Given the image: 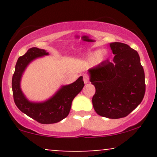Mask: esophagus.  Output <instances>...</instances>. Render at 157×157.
Masks as SVG:
<instances>
[{"label": "esophagus", "instance_id": "obj_1", "mask_svg": "<svg viewBox=\"0 0 157 157\" xmlns=\"http://www.w3.org/2000/svg\"><path fill=\"white\" fill-rule=\"evenodd\" d=\"M82 77H83V81H84L85 83H88V82H89L90 77H89V74H87V73L83 74V75H82Z\"/></svg>", "mask_w": 157, "mask_h": 157}]
</instances>
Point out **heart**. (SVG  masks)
Returning <instances> with one entry per match:
<instances>
[{
    "mask_svg": "<svg viewBox=\"0 0 157 157\" xmlns=\"http://www.w3.org/2000/svg\"><path fill=\"white\" fill-rule=\"evenodd\" d=\"M104 57H105L104 52H97L94 53L92 56H91V60L95 61L96 63H100L104 59Z\"/></svg>",
    "mask_w": 157,
    "mask_h": 157,
    "instance_id": "1",
    "label": "heart"
}]
</instances>
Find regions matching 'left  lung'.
<instances>
[{
    "label": "left lung",
    "mask_w": 157,
    "mask_h": 157,
    "mask_svg": "<svg viewBox=\"0 0 157 157\" xmlns=\"http://www.w3.org/2000/svg\"><path fill=\"white\" fill-rule=\"evenodd\" d=\"M113 62L103 61L89 70L95 86L92 103L100 116L119 119L128 116L143 100L145 72L139 54L128 45L110 44Z\"/></svg>",
    "instance_id": "obj_1"
}]
</instances>
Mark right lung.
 Listing matches in <instances>:
<instances>
[{
    "mask_svg": "<svg viewBox=\"0 0 157 157\" xmlns=\"http://www.w3.org/2000/svg\"><path fill=\"white\" fill-rule=\"evenodd\" d=\"M48 52L44 49L33 47L24 55L21 56L15 65V70L12 80V92L15 105L27 116L41 124H52L61 121L69 113L71 102L84 86L82 77H80L73 83L63 86L51 99L41 103L30 102L26 100L20 87V81L23 71L34 59Z\"/></svg>",
    "mask_w": 157,
    "mask_h": 157,
    "instance_id": "1",
    "label": "right lung"
}]
</instances>
